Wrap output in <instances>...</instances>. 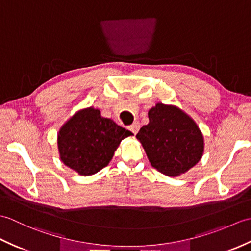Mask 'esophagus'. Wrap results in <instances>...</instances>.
<instances>
[{
	"label": "esophagus",
	"mask_w": 251,
	"mask_h": 251,
	"mask_svg": "<svg viewBox=\"0 0 251 251\" xmlns=\"http://www.w3.org/2000/svg\"><path fill=\"white\" fill-rule=\"evenodd\" d=\"M128 129L132 132V134L136 135L137 132H138V130L140 129V124H139V123H138V122H136V123H134V124L130 125V126L128 127Z\"/></svg>",
	"instance_id": "1"
}]
</instances>
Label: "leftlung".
<instances>
[{"label":"left lung","mask_w":251,"mask_h":251,"mask_svg":"<svg viewBox=\"0 0 251 251\" xmlns=\"http://www.w3.org/2000/svg\"><path fill=\"white\" fill-rule=\"evenodd\" d=\"M149 124L136 135L152 166L175 177L200 162L204 138L196 123L177 106L157 103L149 111Z\"/></svg>","instance_id":"left-lung-1"}]
</instances>
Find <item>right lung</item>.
Instances as JSON below:
<instances>
[{"label":"right lung","instance_id":"right-lung-1","mask_svg":"<svg viewBox=\"0 0 251 251\" xmlns=\"http://www.w3.org/2000/svg\"><path fill=\"white\" fill-rule=\"evenodd\" d=\"M131 135V131L101 116L99 110L84 109L59 130L60 158L78 175H94L109 164L121 141Z\"/></svg>","mask_w":251,"mask_h":251}]
</instances>
